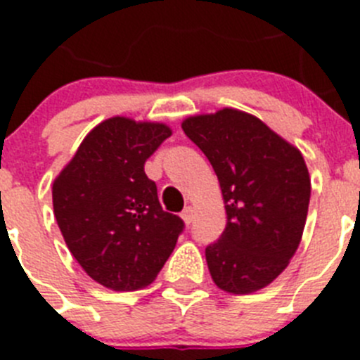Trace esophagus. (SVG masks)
<instances>
[{"instance_id": "1", "label": "esophagus", "mask_w": 360, "mask_h": 360, "mask_svg": "<svg viewBox=\"0 0 360 360\" xmlns=\"http://www.w3.org/2000/svg\"><path fill=\"white\" fill-rule=\"evenodd\" d=\"M193 216H195V209L193 207H186L182 211V219H184V224L189 225L191 221H193Z\"/></svg>"}]
</instances>
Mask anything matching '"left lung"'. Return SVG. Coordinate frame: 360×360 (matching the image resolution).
Instances as JSON below:
<instances>
[{"mask_svg":"<svg viewBox=\"0 0 360 360\" xmlns=\"http://www.w3.org/2000/svg\"><path fill=\"white\" fill-rule=\"evenodd\" d=\"M182 129L209 158L227 225L205 249L209 272L229 294H252L287 269L303 238L310 174L294 144L247 111L187 117Z\"/></svg>","mask_w":360,"mask_h":360,"instance_id":"1","label":"left lung"}]
</instances>
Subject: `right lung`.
Here are the masks:
<instances>
[{
    "label": "right lung",
    "instance_id": "obj_1",
    "mask_svg": "<svg viewBox=\"0 0 360 360\" xmlns=\"http://www.w3.org/2000/svg\"><path fill=\"white\" fill-rule=\"evenodd\" d=\"M173 135L164 122L97 124L52 186L53 214L72 256L98 285L141 290L155 281L184 221L165 212L144 164Z\"/></svg>",
    "mask_w": 360,
    "mask_h": 360
}]
</instances>
